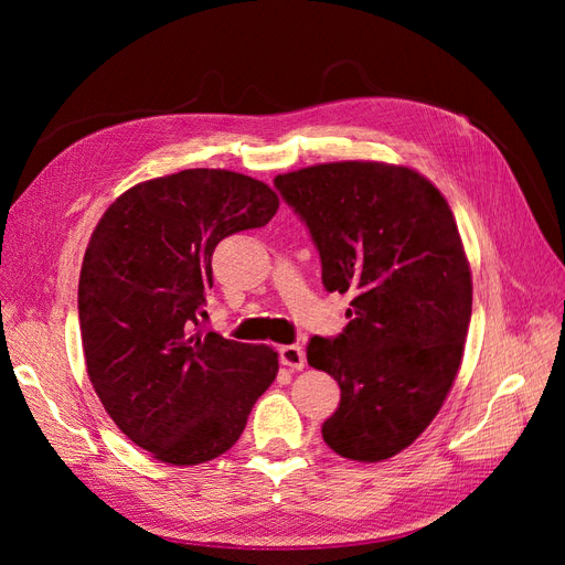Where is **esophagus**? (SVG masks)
Here are the masks:
<instances>
[{
	"label": "esophagus",
	"instance_id": "obj_1",
	"mask_svg": "<svg viewBox=\"0 0 565 565\" xmlns=\"http://www.w3.org/2000/svg\"><path fill=\"white\" fill-rule=\"evenodd\" d=\"M280 363L289 370H303L306 365V353L299 344H287V347H280Z\"/></svg>",
	"mask_w": 565,
	"mask_h": 565
}]
</instances>
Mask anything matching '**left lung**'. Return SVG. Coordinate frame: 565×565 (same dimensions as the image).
Returning <instances> with one entry per match:
<instances>
[{"label": "left lung", "instance_id": "left-lung-1", "mask_svg": "<svg viewBox=\"0 0 565 565\" xmlns=\"http://www.w3.org/2000/svg\"><path fill=\"white\" fill-rule=\"evenodd\" d=\"M311 233L328 292L353 295L337 337H311L309 365L341 388L322 424L349 459L407 448L446 401L471 320V270L455 216L415 169L330 162L273 179Z\"/></svg>", "mask_w": 565, "mask_h": 565}]
</instances>
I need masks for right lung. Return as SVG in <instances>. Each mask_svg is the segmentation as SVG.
<instances>
[{"label": "right lung", "instance_id": "obj_1", "mask_svg": "<svg viewBox=\"0 0 565 565\" xmlns=\"http://www.w3.org/2000/svg\"><path fill=\"white\" fill-rule=\"evenodd\" d=\"M264 181L183 169L119 195L84 252L77 311L94 391L129 440L167 465L224 455L278 374V353L204 332L212 254L278 212Z\"/></svg>", "mask_w": 565, "mask_h": 565}]
</instances>
